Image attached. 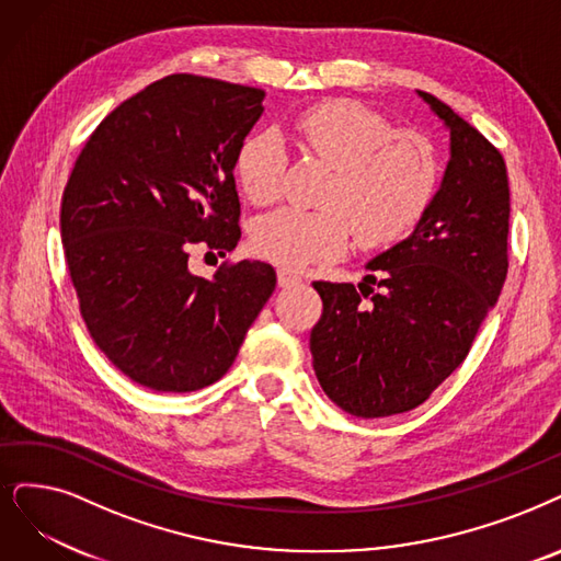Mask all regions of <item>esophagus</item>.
Masks as SVG:
<instances>
[{
	"label": "esophagus",
	"mask_w": 561,
	"mask_h": 561,
	"mask_svg": "<svg viewBox=\"0 0 561 561\" xmlns=\"http://www.w3.org/2000/svg\"><path fill=\"white\" fill-rule=\"evenodd\" d=\"M276 276H278V287H295L301 283V276L293 272V268H285V266L278 268Z\"/></svg>",
	"instance_id": "obj_1"
}]
</instances>
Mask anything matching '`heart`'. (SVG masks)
<instances>
[{
	"label": "heart",
	"mask_w": 561,
	"mask_h": 561,
	"mask_svg": "<svg viewBox=\"0 0 561 561\" xmlns=\"http://www.w3.org/2000/svg\"><path fill=\"white\" fill-rule=\"evenodd\" d=\"M297 145L331 168L322 211L278 209L262 216L251 234L255 255L289 266L333 260L352 239L382 249L408 237L433 205L442 163L435 145L398 130L370 107L335 99L304 110L293 122ZM285 172V147L276 133L243 145L237 176L253 205L274 203Z\"/></svg>",
	"instance_id": "heart-1"
}]
</instances>
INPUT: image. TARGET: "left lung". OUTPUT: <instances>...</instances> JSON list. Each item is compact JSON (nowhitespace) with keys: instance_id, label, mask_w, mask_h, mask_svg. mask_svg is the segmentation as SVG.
I'll list each match as a JSON object with an SVG mask.
<instances>
[{"instance_id":"8db88e82","label":"left lung","mask_w":561,"mask_h":561,"mask_svg":"<svg viewBox=\"0 0 561 561\" xmlns=\"http://www.w3.org/2000/svg\"><path fill=\"white\" fill-rule=\"evenodd\" d=\"M416 96L449 130L433 205L410 237L366 264L377 278L312 283L324 306L310 331L312 368L335 405L362 419L419 408L465 362L508 268L502 153L449 105Z\"/></svg>"}]
</instances>
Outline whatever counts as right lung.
I'll return each instance as SVG.
<instances>
[{
    "label": "right lung",
    "instance_id": "obj_1",
    "mask_svg": "<svg viewBox=\"0 0 561 561\" xmlns=\"http://www.w3.org/2000/svg\"><path fill=\"white\" fill-rule=\"evenodd\" d=\"M264 96L188 73L156 80L99 124L64 188L61 243L82 320L140 387L218 382L276 289L274 266L260 260L211 278L188 266L193 243L237 249L234 168Z\"/></svg>",
    "mask_w": 561,
    "mask_h": 561
}]
</instances>
